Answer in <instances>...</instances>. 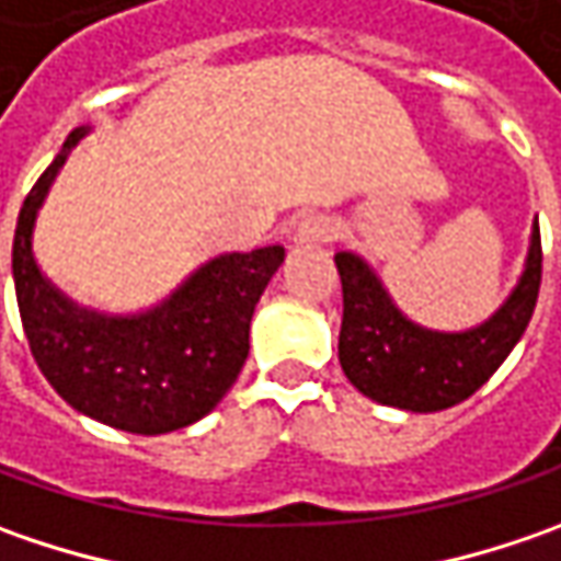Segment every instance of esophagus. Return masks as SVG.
<instances>
[{
  "mask_svg": "<svg viewBox=\"0 0 561 561\" xmlns=\"http://www.w3.org/2000/svg\"><path fill=\"white\" fill-rule=\"evenodd\" d=\"M334 233L336 227L328 215H309V218L299 221L293 240H296V243H328V240H334Z\"/></svg>",
  "mask_w": 561,
  "mask_h": 561,
  "instance_id": "obj_1",
  "label": "esophagus"
}]
</instances>
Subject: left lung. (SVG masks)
<instances>
[{
	"instance_id": "8db88e82",
	"label": "left lung",
	"mask_w": 561,
	"mask_h": 561,
	"mask_svg": "<svg viewBox=\"0 0 561 561\" xmlns=\"http://www.w3.org/2000/svg\"><path fill=\"white\" fill-rule=\"evenodd\" d=\"M343 284L340 365L358 393L380 405L409 412H440L484 387L506 362L528 328L543 271L540 225L534 221L530 249L518 287L484 324L462 334H437L412 324L383 290L365 259L336 252Z\"/></svg>"
}]
</instances>
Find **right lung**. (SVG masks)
Returning <instances> with one entry per match:
<instances>
[{
  "label": "right lung",
  "mask_w": 561,
  "mask_h": 561,
  "mask_svg": "<svg viewBox=\"0 0 561 561\" xmlns=\"http://www.w3.org/2000/svg\"><path fill=\"white\" fill-rule=\"evenodd\" d=\"M75 130L21 205L11 274L31 353L77 412L130 434H168L208 415L249 356V321L284 247L227 252L190 274L162 306L140 314L80 309L33 262V221Z\"/></svg>",
  "instance_id": "1"
}]
</instances>
